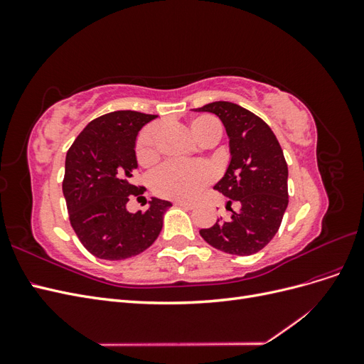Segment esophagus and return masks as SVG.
Masks as SVG:
<instances>
[{
	"label": "esophagus",
	"mask_w": 364,
	"mask_h": 364,
	"mask_svg": "<svg viewBox=\"0 0 364 364\" xmlns=\"http://www.w3.org/2000/svg\"><path fill=\"white\" fill-rule=\"evenodd\" d=\"M176 206H181V208H186V209H193L194 205L193 203H188V202H182V200H176L174 202Z\"/></svg>",
	"instance_id": "34e87169"
}]
</instances>
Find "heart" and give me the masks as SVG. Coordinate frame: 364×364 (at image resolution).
<instances>
[{
  "label": "heart",
  "mask_w": 364,
  "mask_h": 364,
  "mask_svg": "<svg viewBox=\"0 0 364 364\" xmlns=\"http://www.w3.org/2000/svg\"><path fill=\"white\" fill-rule=\"evenodd\" d=\"M188 127L193 138L202 146H214L223 134L220 121L211 115L193 118ZM159 139L161 129L158 126H149L139 134L135 155L142 167H153L159 161ZM213 179L214 171L208 165L167 164L153 174L151 188L164 199L193 200Z\"/></svg>",
  "instance_id": "obj_1"
}]
</instances>
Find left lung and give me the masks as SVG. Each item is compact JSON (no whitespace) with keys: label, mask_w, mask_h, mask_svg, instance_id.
<instances>
[{"label":"left lung","mask_w":364,"mask_h":364,"mask_svg":"<svg viewBox=\"0 0 364 364\" xmlns=\"http://www.w3.org/2000/svg\"><path fill=\"white\" fill-rule=\"evenodd\" d=\"M197 112L215 114L229 136L230 162L214 190L228 197L229 220L200 229L208 245L230 255L259 252L278 232L289 205V168L282 149L267 123L229 102L205 105ZM240 205L234 212L230 205Z\"/></svg>","instance_id":"8db88e82"}]
</instances>
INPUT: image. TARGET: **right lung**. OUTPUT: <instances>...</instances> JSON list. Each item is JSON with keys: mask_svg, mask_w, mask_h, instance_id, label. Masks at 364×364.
<instances>
[{"mask_svg": "<svg viewBox=\"0 0 364 364\" xmlns=\"http://www.w3.org/2000/svg\"><path fill=\"white\" fill-rule=\"evenodd\" d=\"M156 115L115 111L92 119L75 138L65 159L62 190L70 223L94 257L117 261L150 247L162 229L170 202L153 199L146 211L129 213V197L144 194L132 183L138 168L135 141Z\"/></svg>", "mask_w": 364, "mask_h": 364, "instance_id": "right-lung-1", "label": "right lung"}]
</instances>
